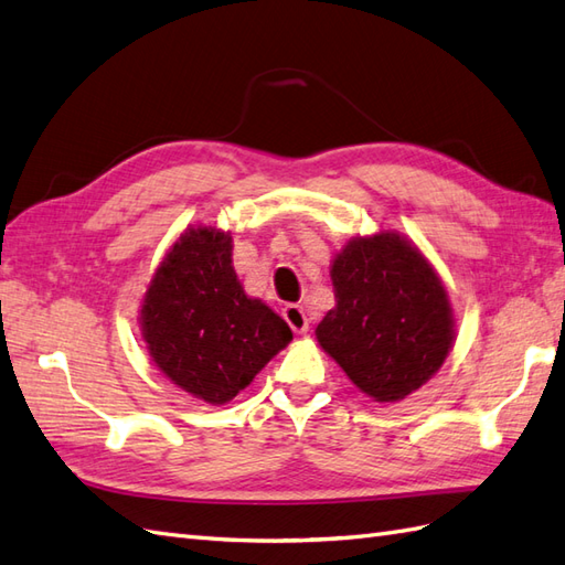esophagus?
I'll list each match as a JSON object with an SVG mask.
<instances>
[{
  "mask_svg": "<svg viewBox=\"0 0 565 565\" xmlns=\"http://www.w3.org/2000/svg\"><path fill=\"white\" fill-rule=\"evenodd\" d=\"M284 320L288 322V327H291L296 334L308 332V315L300 306H286L284 308Z\"/></svg>",
  "mask_w": 565,
  "mask_h": 565,
  "instance_id": "1",
  "label": "esophagus"
}]
</instances>
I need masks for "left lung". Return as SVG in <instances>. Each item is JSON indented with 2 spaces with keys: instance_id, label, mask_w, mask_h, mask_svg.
I'll return each instance as SVG.
<instances>
[{
  "instance_id": "8db88e82",
  "label": "left lung",
  "mask_w": 565,
  "mask_h": 565,
  "mask_svg": "<svg viewBox=\"0 0 565 565\" xmlns=\"http://www.w3.org/2000/svg\"><path fill=\"white\" fill-rule=\"evenodd\" d=\"M337 306L315 330L320 347L375 402H399L440 371L455 342L448 291L395 231L349 241L330 269Z\"/></svg>"
}]
</instances>
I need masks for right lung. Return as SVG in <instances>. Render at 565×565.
I'll list each match as a JSON object with an SVG mask.
<instances>
[{"mask_svg":"<svg viewBox=\"0 0 565 565\" xmlns=\"http://www.w3.org/2000/svg\"><path fill=\"white\" fill-rule=\"evenodd\" d=\"M233 238L214 226L188 228L143 294L139 324L151 361L206 404H226L288 347L294 334L235 277Z\"/></svg>","mask_w":565,"mask_h":565,"instance_id":"add662e5","label":"right lung"}]
</instances>
